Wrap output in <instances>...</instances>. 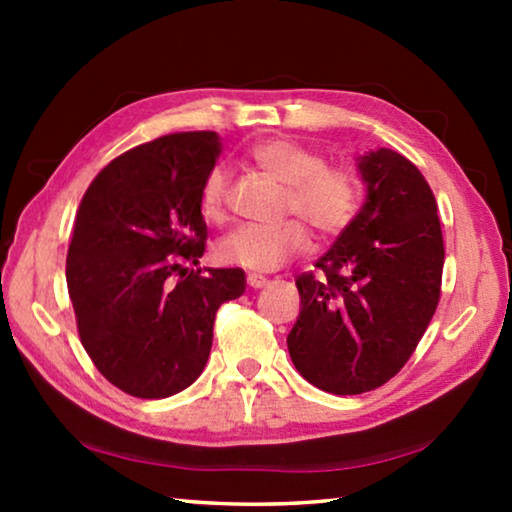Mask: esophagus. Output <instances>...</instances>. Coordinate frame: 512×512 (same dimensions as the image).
<instances>
[{"label":"esophagus","instance_id":"esophagus-1","mask_svg":"<svg viewBox=\"0 0 512 512\" xmlns=\"http://www.w3.org/2000/svg\"><path fill=\"white\" fill-rule=\"evenodd\" d=\"M266 277H262V275H255V273H250L248 275V287L250 289H262V287H266Z\"/></svg>","mask_w":512,"mask_h":512}]
</instances>
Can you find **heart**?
Here are the masks:
<instances>
[{
	"mask_svg": "<svg viewBox=\"0 0 512 512\" xmlns=\"http://www.w3.org/2000/svg\"><path fill=\"white\" fill-rule=\"evenodd\" d=\"M248 160L287 187L284 210L305 219L318 235L334 237L348 228L359 207V189L348 169L327 167L318 151L289 137H268L248 149ZM228 201V171L210 169L201 189V210L210 221H221ZM307 228L291 219L280 225H241L214 246L216 262L271 273L305 253Z\"/></svg>",
	"mask_w": 512,
	"mask_h": 512,
	"instance_id": "b5f03b06",
	"label": "heart"
}]
</instances>
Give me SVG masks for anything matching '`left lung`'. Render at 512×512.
I'll return each mask as SVG.
<instances>
[{"label":"left lung","instance_id":"left-lung-1","mask_svg":"<svg viewBox=\"0 0 512 512\" xmlns=\"http://www.w3.org/2000/svg\"><path fill=\"white\" fill-rule=\"evenodd\" d=\"M366 203L318 273L298 275L287 336L296 370L334 395L386 384L420 343L440 300L445 246L438 205L413 162L377 149L357 158Z\"/></svg>","mask_w":512,"mask_h":512}]
</instances>
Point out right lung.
Wrapping results in <instances>:
<instances>
[{"instance_id":"1","label":"right lung","mask_w":512,"mask_h":512,"mask_svg":"<svg viewBox=\"0 0 512 512\" xmlns=\"http://www.w3.org/2000/svg\"><path fill=\"white\" fill-rule=\"evenodd\" d=\"M219 155L212 131L135 146L92 180L76 214L65 275L81 343L133 397L192 386L210 357L216 309L246 291L241 268L183 266L205 253L201 189Z\"/></svg>"}]
</instances>
